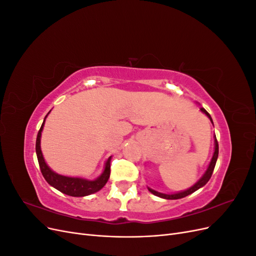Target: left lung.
<instances>
[{
	"label": "left lung",
	"mask_w": 256,
	"mask_h": 256,
	"mask_svg": "<svg viewBox=\"0 0 256 256\" xmlns=\"http://www.w3.org/2000/svg\"><path fill=\"white\" fill-rule=\"evenodd\" d=\"M200 111H202L207 118L210 120L212 124L214 125V122H212V116L209 115V113L204 109V108H200ZM214 154H212V158L210 160V162H209L208 164V168L205 171V173L203 174V176L200 178V180L192 186V187L188 188L187 190H184V191H180V192H175V193H162V192H158L156 190H154L150 187H147V189L150 190V192H152L154 196H159L161 198H166V200H178V198H182L184 196H187L189 194H191V193L196 192V190H198L200 188L204 187V186L208 182V180H210V177L212 175V172H214V166H216V159H218V154H219V145H218V141H216V136H214Z\"/></svg>",
	"instance_id": "left-lung-1"
}]
</instances>
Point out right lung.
I'll return each mask as SVG.
<instances>
[{"mask_svg":"<svg viewBox=\"0 0 256 256\" xmlns=\"http://www.w3.org/2000/svg\"><path fill=\"white\" fill-rule=\"evenodd\" d=\"M48 114L46 115L42 125L40 131H38L37 138H36V154H37L38 164H40V171L42 173V176L44 177V180H47V182L50 186H52L53 188H56L62 193H64V194L76 196V198L86 196L92 194V193H95L99 190H102L110 177V164H111L112 156H110L106 159L104 168V172L92 180H86V178H83V177H72V176L60 175L58 173L52 171V170L49 168V166L46 164L42 152V148H40V138H42V132L44 126V122H46V118H47Z\"/></svg>","mask_w":256,"mask_h":256,"instance_id":"right-lung-1","label":"right lung"}]
</instances>
